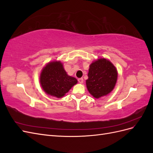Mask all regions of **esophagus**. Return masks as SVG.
Here are the masks:
<instances>
[{
	"instance_id": "1",
	"label": "esophagus",
	"mask_w": 153,
	"mask_h": 153,
	"mask_svg": "<svg viewBox=\"0 0 153 153\" xmlns=\"http://www.w3.org/2000/svg\"><path fill=\"white\" fill-rule=\"evenodd\" d=\"M78 81L79 83H80V84H82L83 82H84V79H83L82 78H78Z\"/></svg>"
}]
</instances>
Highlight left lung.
Wrapping results in <instances>:
<instances>
[{
    "instance_id": "1",
    "label": "left lung",
    "mask_w": 153,
    "mask_h": 153,
    "mask_svg": "<svg viewBox=\"0 0 153 153\" xmlns=\"http://www.w3.org/2000/svg\"><path fill=\"white\" fill-rule=\"evenodd\" d=\"M117 79V71L112 62L106 59H100L90 65L87 88L95 98H100L114 89Z\"/></svg>"
}]
</instances>
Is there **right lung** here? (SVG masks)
I'll list each match as a JSON object with an SVG mask.
<instances>
[{
    "label": "right lung",
    "mask_w": 153,
    "mask_h": 153,
    "mask_svg": "<svg viewBox=\"0 0 153 153\" xmlns=\"http://www.w3.org/2000/svg\"><path fill=\"white\" fill-rule=\"evenodd\" d=\"M40 83L46 93L60 98L76 84L77 80L67 75L61 62L54 61L43 68Z\"/></svg>",
    "instance_id": "1"
}]
</instances>
